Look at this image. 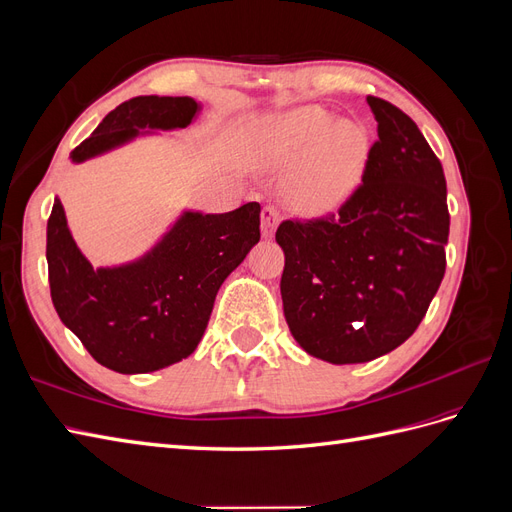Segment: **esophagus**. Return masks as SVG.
I'll list each match as a JSON object with an SVG mask.
<instances>
[{
    "mask_svg": "<svg viewBox=\"0 0 512 512\" xmlns=\"http://www.w3.org/2000/svg\"><path fill=\"white\" fill-rule=\"evenodd\" d=\"M260 224H262V237L271 239L277 224H280V211H277L273 205H267L260 213Z\"/></svg>",
    "mask_w": 512,
    "mask_h": 512,
    "instance_id": "esophagus-1",
    "label": "esophagus"
}]
</instances>
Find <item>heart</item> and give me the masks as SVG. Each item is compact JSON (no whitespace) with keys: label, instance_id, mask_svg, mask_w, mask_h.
<instances>
[{"label":"heart","instance_id":"obj_1","mask_svg":"<svg viewBox=\"0 0 512 512\" xmlns=\"http://www.w3.org/2000/svg\"><path fill=\"white\" fill-rule=\"evenodd\" d=\"M262 151L273 162L299 160L288 177L292 205L307 215H327L342 207L361 183L369 134L361 123L307 104L267 123Z\"/></svg>","mask_w":512,"mask_h":512}]
</instances>
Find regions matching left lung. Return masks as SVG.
<instances>
[{
	"label": "left lung",
	"mask_w": 512,
	"mask_h": 512,
	"mask_svg": "<svg viewBox=\"0 0 512 512\" xmlns=\"http://www.w3.org/2000/svg\"><path fill=\"white\" fill-rule=\"evenodd\" d=\"M378 121L363 183L337 213L286 220L282 301L297 344L333 365L367 363L416 331L446 269L451 215L440 160L397 106L367 96Z\"/></svg>",
	"instance_id": "8db88e82"
}]
</instances>
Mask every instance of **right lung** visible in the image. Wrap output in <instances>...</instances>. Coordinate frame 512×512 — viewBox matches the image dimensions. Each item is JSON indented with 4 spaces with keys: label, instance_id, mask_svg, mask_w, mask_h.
<instances>
[{
    "label": "right lung",
    "instance_id": "right-lung-1",
    "mask_svg": "<svg viewBox=\"0 0 512 512\" xmlns=\"http://www.w3.org/2000/svg\"><path fill=\"white\" fill-rule=\"evenodd\" d=\"M200 113L190 96H138L108 113L70 153L74 164L149 134L188 128ZM260 241V205L228 213L183 211L147 254L94 269L76 247L55 198L46 224L51 299L61 322L94 359L119 374L158 371L196 350L215 294Z\"/></svg>",
    "mask_w": 512,
    "mask_h": 512
}]
</instances>
